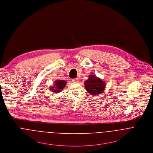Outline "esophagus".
I'll return each mask as SVG.
<instances>
[{
    "label": "esophagus",
    "mask_w": 153,
    "mask_h": 153,
    "mask_svg": "<svg viewBox=\"0 0 153 153\" xmlns=\"http://www.w3.org/2000/svg\"><path fill=\"white\" fill-rule=\"evenodd\" d=\"M73 81L74 82H79V78H76V79H74L73 80Z\"/></svg>",
    "instance_id": "obj_1"
}]
</instances>
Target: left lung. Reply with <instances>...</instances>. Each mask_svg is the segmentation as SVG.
I'll use <instances>...</instances> for the list:
<instances>
[{
  "instance_id": "left-lung-1",
  "label": "left lung",
  "mask_w": 153,
  "mask_h": 153,
  "mask_svg": "<svg viewBox=\"0 0 153 153\" xmlns=\"http://www.w3.org/2000/svg\"><path fill=\"white\" fill-rule=\"evenodd\" d=\"M85 88L91 95L100 94L104 91L105 83L95 75H90L85 82Z\"/></svg>"
}]
</instances>
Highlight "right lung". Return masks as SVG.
<instances>
[{
	"label": "right lung",
	"mask_w": 153,
	"mask_h": 153,
	"mask_svg": "<svg viewBox=\"0 0 153 153\" xmlns=\"http://www.w3.org/2000/svg\"><path fill=\"white\" fill-rule=\"evenodd\" d=\"M66 83L65 80H57L54 82V85L51 86L50 90L54 93H58L64 89Z\"/></svg>",
	"instance_id": "1"
}]
</instances>
